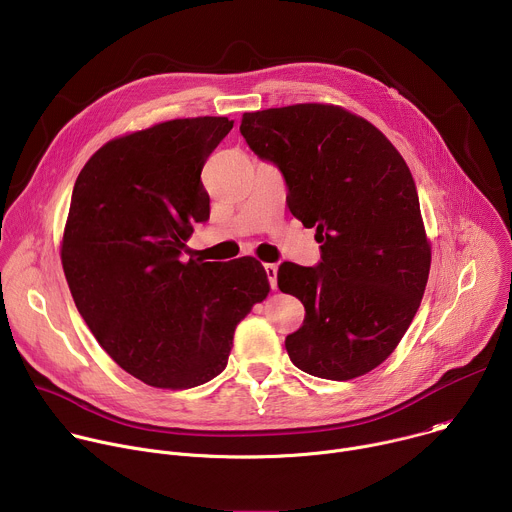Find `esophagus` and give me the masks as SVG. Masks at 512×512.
Returning a JSON list of instances; mask_svg holds the SVG:
<instances>
[{
	"label": "esophagus",
	"instance_id": "1",
	"mask_svg": "<svg viewBox=\"0 0 512 512\" xmlns=\"http://www.w3.org/2000/svg\"><path fill=\"white\" fill-rule=\"evenodd\" d=\"M277 265L275 263H265V273H267V279H269V285L275 289L277 287Z\"/></svg>",
	"mask_w": 512,
	"mask_h": 512
}]
</instances>
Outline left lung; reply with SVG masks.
<instances>
[{"mask_svg":"<svg viewBox=\"0 0 512 512\" xmlns=\"http://www.w3.org/2000/svg\"><path fill=\"white\" fill-rule=\"evenodd\" d=\"M241 135L283 172L291 214L322 243L318 267L281 263L277 273L306 308L285 338L291 362L330 381L371 373L407 332L431 265L403 156L373 123L330 103L243 113Z\"/></svg>","mask_w":512,"mask_h":512,"instance_id":"8db88e82","label":"left lung"}]
</instances>
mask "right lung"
Listing matches in <instances>:
<instances>
[{"mask_svg":"<svg viewBox=\"0 0 512 512\" xmlns=\"http://www.w3.org/2000/svg\"><path fill=\"white\" fill-rule=\"evenodd\" d=\"M233 123L188 117L119 135L72 190L60 243L72 300L105 352L150 387L221 375L237 324L271 289L255 257H182L210 214L202 166Z\"/></svg>","mask_w":512,"mask_h":512,"instance_id":"obj_1","label":"right lung"}]
</instances>
